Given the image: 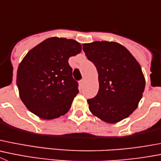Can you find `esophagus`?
<instances>
[{
  "label": "esophagus",
  "instance_id": "1",
  "mask_svg": "<svg viewBox=\"0 0 161 161\" xmlns=\"http://www.w3.org/2000/svg\"><path fill=\"white\" fill-rule=\"evenodd\" d=\"M84 83H85V79H82L80 80V85H83Z\"/></svg>",
  "mask_w": 161,
  "mask_h": 161
}]
</instances>
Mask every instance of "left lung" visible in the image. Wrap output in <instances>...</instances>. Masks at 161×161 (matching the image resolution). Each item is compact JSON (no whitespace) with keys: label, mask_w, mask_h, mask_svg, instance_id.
I'll return each instance as SVG.
<instances>
[{"label":"left lung","mask_w":161,"mask_h":161,"mask_svg":"<svg viewBox=\"0 0 161 161\" xmlns=\"http://www.w3.org/2000/svg\"><path fill=\"white\" fill-rule=\"evenodd\" d=\"M83 50L98 73V93L87 101L91 113L109 124L130 116L145 87L137 60L125 47L113 41L83 44Z\"/></svg>","instance_id":"1"}]
</instances>
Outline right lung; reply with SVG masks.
Wrapping results in <instances>:
<instances>
[{
  "label": "right lung",
  "instance_id": "obj_1",
  "mask_svg": "<svg viewBox=\"0 0 161 161\" xmlns=\"http://www.w3.org/2000/svg\"><path fill=\"white\" fill-rule=\"evenodd\" d=\"M81 48L75 40L54 36L26 54L18 66L17 85L20 100L29 111L44 120L68 113L79 92L68 60Z\"/></svg>",
  "mask_w": 161,
  "mask_h": 161
}]
</instances>
